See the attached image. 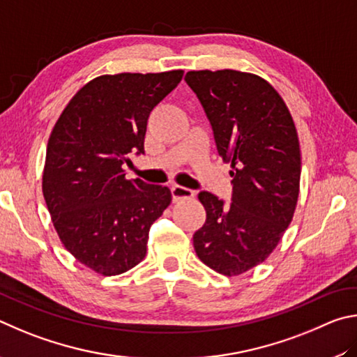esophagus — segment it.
I'll use <instances>...</instances> for the list:
<instances>
[{
  "label": "esophagus",
  "instance_id": "34e87169",
  "mask_svg": "<svg viewBox=\"0 0 357 357\" xmlns=\"http://www.w3.org/2000/svg\"><path fill=\"white\" fill-rule=\"evenodd\" d=\"M171 192H172V201H174V202L182 201V199H191V197H195V191L190 190V188H185V186H178V185L172 186Z\"/></svg>",
  "mask_w": 357,
  "mask_h": 357
}]
</instances>
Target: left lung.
Wrapping results in <instances>:
<instances>
[{
  "mask_svg": "<svg viewBox=\"0 0 357 357\" xmlns=\"http://www.w3.org/2000/svg\"><path fill=\"white\" fill-rule=\"evenodd\" d=\"M185 81L201 100L234 177L230 205L199 192L207 220L192 245L211 270L238 276L268 259L293 220L301 178L296 127L279 92L257 75L191 70Z\"/></svg>",
  "mask_w": 357,
  "mask_h": 357,
  "instance_id": "obj_1",
  "label": "left lung"
}]
</instances>
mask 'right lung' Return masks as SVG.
<instances>
[{"instance_id":"right-lung-1","label":"right lung","mask_w":357,"mask_h":357,"mask_svg":"<svg viewBox=\"0 0 357 357\" xmlns=\"http://www.w3.org/2000/svg\"><path fill=\"white\" fill-rule=\"evenodd\" d=\"M183 70L102 75L84 84L50 135L42 191L53 226L81 265L117 276L146 257L150 226L172 201L167 186L127 180L144 153L147 119Z\"/></svg>"}]
</instances>
